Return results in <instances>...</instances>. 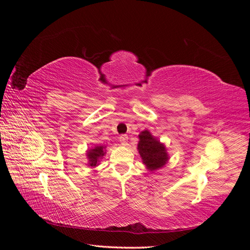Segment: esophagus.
Listing matches in <instances>:
<instances>
[{
	"label": "esophagus",
	"mask_w": 250,
	"mask_h": 250,
	"mask_svg": "<svg viewBox=\"0 0 250 250\" xmlns=\"http://www.w3.org/2000/svg\"><path fill=\"white\" fill-rule=\"evenodd\" d=\"M119 140H120L121 143L123 144V145H126L127 142H128V137H127L126 134H122V135H121V137L119 138Z\"/></svg>",
	"instance_id": "obj_1"
}]
</instances>
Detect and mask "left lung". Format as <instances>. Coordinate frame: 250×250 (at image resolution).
Masks as SVG:
<instances>
[{"instance_id": "1", "label": "left lung", "mask_w": 250, "mask_h": 250, "mask_svg": "<svg viewBox=\"0 0 250 250\" xmlns=\"http://www.w3.org/2000/svg\"><path fill=\"white\" fill-rule=\"evenodd\" d=\"M138 150L142 162L149 171H156L163 168L169 162V154L165 144L162 143L148 129L139 134Z\"/></svg>"}]
</instances>
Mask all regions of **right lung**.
Wrapping results in <instances>:
<instances>
[{
    "mask_svg": "<svg viewBox=\"0 0 250 250\" xmlns=\"http://www.w3.org/2000/svg\"><path fill=\"white\" fill-rule=\"evenodd\" d=\"M106 146L98 145L86 150V158L88 167L96 168L97 166L100 165V162L103 156L106 154Z\"/></svg>",
    "mask_w": 250,
    "mask_h": 250,
    "instance_id": "obj_1",
    "label": "right lung"
}]
</instances>
